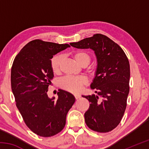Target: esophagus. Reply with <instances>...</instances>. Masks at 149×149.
Listing matches in <instances>:
<instances>
[{
    "label": "esophagus",
    "mask_w": 149,
    "mask_h": 149,
    "mask_svg": "<svg viewBox=\"0 0 149 149\" xmlns=\"http://www.w3.org/2000/svg\"><path fill=\"white\" fill-rule=\"evenodd\" d=\"M74 97H75V99H79V98L81 97V96H80L79 95L75 94V95H74Z\"/></svg>",
    "instance_id": "obj_1"
}]
</instances>
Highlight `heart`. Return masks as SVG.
<instances>
[{"label":"heart","instance_id":"heart-1","mask_svg":"<svg viewBox=\"0 0 149 149\" xmlns=\"http://www.w3.org/2000/svg\"><path fill=\"white\" fill-rule=\"evenodd\" d=\"M72 56L75 61L82 66H85L89 64L91 60V55L88 52L83 51V50H78V51L73 52ZM62 58L61 54H57L52 58L50 65L54 74H58L60 73V65H61ZM87 71L91 74H94L95 72V68L94 66H91L88 68ZM87 84V78L83 75L78 77H65L62 78L59 82L60 87L62 89L74 93L80 91L83 87Z\"/></svg>","mask_w":149,"mask_h":149}]
</instances>
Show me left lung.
Instances as JSON below:
<instances>
[{"instance_id":"8db88e82","label":"left lung","mask_w":149,"mask_h":149,"mask_svg":"<svg viewBox=\"0 0 149 149\" xmlns=\"http://www.w3.org/2000/svg\"><path fill=\"white\" fill-rule=\"evenodd\" d=\"M70 45L95 51L97 68L91 88L97 95L84 96L90 102L85 121L91 130L109 132L119 124L124 114L130 92V66L125 52L106 35L97 33Z\"/></svg>"}]
</instances>
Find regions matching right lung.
Listing matches in <instances>:
<instances>
[{
  "mask_svg": "<svg viewBox=\"0 0 149 149\" xmlns=\"http://www.w3.org/2000/svg\"><path fill=\"white\" fill-rule=\"evenodd\" d=\"M70 47L35 39L25 45L12 64L11 87L16 107L27 127L41 137H51L64 129L75 102L74 95L62 89L56 100L47 95L54 77L50 59Z\"/></svg>",
  "mask_w": 149,
  "mask_h": 149,
  "instance_id": "1",
  "label": "right lung"
}]
</instances>
